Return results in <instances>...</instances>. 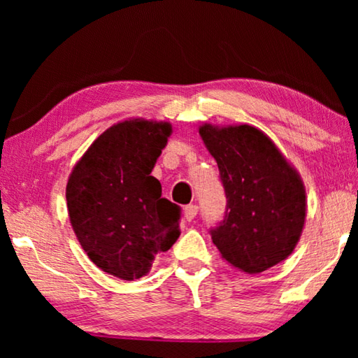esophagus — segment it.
<instances>
[{
    "label": "esophagus",
    "instance_id": "1",
    "mask_svg": "<svg viewBox=\"0 0 358 358\" xmlns=\"http://www.w3.org/2000/svg\"><path fill=\"white\" fill-rule=\"evenodd\" d=\"M197 212H199L197 205H187V207L184 208L185 220H187V222H192V220H194L195 217H197Z\"/></svg>",
    "mask_w": 358,
    "mask_h": 358
}]
</instances>
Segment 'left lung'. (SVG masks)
I'll return each instance as SVG.
<instances>
[{"label": "left lung", "instance_id": "8db88e82", "mask_svg": "<svg viewBox=\"0 0 358 358\" xmlns=\"http://www.w3.org/2000/svg\"><path fill=\"white\" fill-rule=\"evenodd\" d=\"M227 195L213 244L234 267L259 273L290 256L306 215L305 187L267 135L251 125L199 130Z\"/></svg>", "mask_w": 358, "mask_h": 358}]
</instances>
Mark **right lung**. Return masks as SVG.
I'll return each mask as SVG.
<instances>
[{
	"instance_id": "obj_1",
	"label": "right lung",
	"mask_w": 358,
	"mask_h": 358,
	"mask_svg": "<svg viewBox=\"0 0 358 358\" xmlns=\"http://www.w3.org/2000/svg\"><path fill=\"white\" fill-rule=\"evenodd\" d=\"M169 124L125 120L106 130L78 161L66 205L78 241L97 267L134 280L179 238L180 207L161 197L151 176Z\"/></svg>"
}]
</instances>
